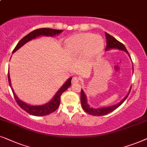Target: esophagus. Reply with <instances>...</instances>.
Returning a JSON list of instances; mask_svg holds the SVG:
<instances>
[{
	"instance_id": "34e87169",
	"label": "esophagus",
	"mask_w": 147,
	"mask_h": 147,
	"mask_svg": "<svg viewBox=\"0 0 147 147\" xmlns=\"http://www.w3.org/2000/svg\"><path fill=\"white\" fill-rule=\"evenodd\" d=\"M79 81H80V79H79V77H74L72 79V84L78 83L79 82Z\"/></svg>"
}]
</instances>
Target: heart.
<instances>
[{
    "instance_id": "heart-1",
    "label": "heart",
    "mask_w": 147,
    "mask_h": 147,
    "mask_svg": "<svg viewBox=\"0 0 147 147\" xmlns=\"http://www.w3.org/2000/svg\"><path fill=\"white\" fill-rule=\"evenodd\" d=\"M66 44L75 54L83 53L87 50L90 53L95 54L101 52L104 47L103 39L100 36H94L92 34H77L70 37Z\"/></svg>"
}]
</instances>
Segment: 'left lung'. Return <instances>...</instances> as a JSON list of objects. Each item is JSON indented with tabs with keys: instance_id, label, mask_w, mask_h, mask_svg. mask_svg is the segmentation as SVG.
<instances>
[{
	"instance_id": "left-lung-1",
	"label": "left lung",
	"mask_w": 147,
	"mask_h": 147,
	"mask_svg": "<svg viewBox=\"0 0 147 147\" xmlns=\"http://www.w3.org/2000/svg\"><path fill=\"white\" fill-rule=\"evenodd\" d=\"M105 37H106V40H107V43H106L107 46H106V48H105V50H110V49H112V48H116L120 50L125 51V52L128 53V55H130L124 44H122V43L117 40L116 38H113V36H111V35L108 34L106 32H105ZM133 70H134V68H133ZM131 87H130V91L128 92V93L127 94L126 96L124 97V99H122V100L121 101L120 103H118V104L111 105V106H109V107H100V108H92V107H90L89 105H88L87 103V97H86L85 94L84 93L83 90L81 89V102L82 107H83V109L85 110V111H86V112L88 113H89V114L93 115V116H104V115H106L107 113H110L113 110H115V109L118 108L120 105L122 104L123 102H124V101L126 99L127 97H128L129 94H130V92L131 91Z\"/></svg>"
}]
</instances>
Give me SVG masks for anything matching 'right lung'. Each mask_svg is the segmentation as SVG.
I'll use <instances>...</instances> for the list:
<instances>
[{"label": "right lung", "mask_w": 147, "mask_h": 147, "mask_svg": "<svg viewBox=\"0 0 147 147\" xmlns=\"http://www.w3.org/2000/svg\"><path fill=\"white\" fill-rule=\"evenodd\" d=\"M62 32V30H60V29H54L50 28H40L36 29V30L31 31L27 36H25L24 38H23L21 40L19 41L18 44L15 47L14 50L13 51V53L23 46L25 44L28 42L33 39H35L36 37L40 36H54L56 35H58ZM71 79L72 78L70 77L67 80V81L62 85V87L58 90V91L56 93V94L54 95V97L52 98L50 102L46 103L45 105H28L27 103L23 102L20 99H18V97L16 96L15 93L13 91V89L12 87H11V79H10V75L9 72H8V80H9V83L10 87L12 90L13 95H14L15 99L16 100V102L19 106L22 108L23 110L27 111L29 114L33 115V116H44L49 115L50 113H53L54 111H56L59 107L60 103V96L68 87L71 85Z\"/></svg>", "instance_id": "1"}]
</instances>
